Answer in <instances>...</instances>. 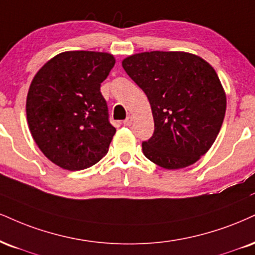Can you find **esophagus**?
Returning a JSON list of instances; mask_svg holds the SVG:
<instances>
[{"mask_svg": "<svg viewBox=\"0 0 255 255\" xmlns=\"http://www.w3.org/2000/svg\"><path fill=\"white\" fill-rule=\"evenodd\" d=\"M131 122H133V119H131V116H128V118L124 121V125L127 126V127H129V126L131 125Z\"/></svg>", "mask_w": 255, "mask_h": 255, "instance_id": "1", "label": "esophagus"}]
</instances>
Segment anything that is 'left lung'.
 I'll list each match as a JSON object with an SVG mask.
<instances>
[{
	"mask_svg": "<svg viewBox=\"0 0 255 255\" xmlns=\"http://www.w3.org/2000/svg\"><path fill=\"white\" fill-rule=\"evenodd\" d=\"M122 66L151 104L154 133L142 142L147 159L167 170L188 167L209 151L226 114V93L213 66L188 52L152 51Z\"/></svg>",
	"mask_w": 255,
	"mask_h": 255,
	"instance_id": "1",
	"label": "left lung"
}]
</instances>
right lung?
<instances>
[{"label": "right lung", "mask_w": 255, "mask_h": 255, "mask_svg": "<svg viewBox=\"0 0 255 255\" xmlns=\"http://www.w3.org/2000/svg\"><path fill=\"white\" fill-rule=\"evenodd\" d=\"M114 65V56L106 52L67 51L48 60L30 83V134L45 157L64 170H84L108 152L116 129L100 88Z\"/></svg>", "instance_id": "right-lung-1"}]
</instances>
